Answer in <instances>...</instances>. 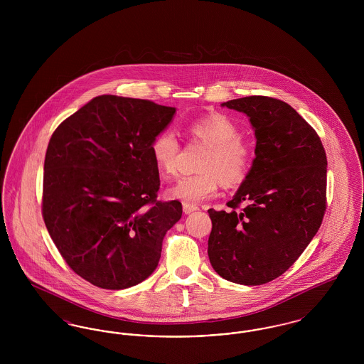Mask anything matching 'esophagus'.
<instances>
[{
  "mask_svg": "<svg viewBox=\"0 0 364 364\" xmlns=\"http://www.w3.org/2000/svg\"><path fill=\"white\" fill-rule=\"evenodd\" d=\"M198 206H195V205H188V203H183V211L186 213V214H190V213H193V211H196L198 210Z\"/></svg>",
  "mask_w": 364,
  "mask_h": 364,
  "instance_id": "esophagus-1",
  "label": "esophagus"
}]
</instances>
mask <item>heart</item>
Listing matches in <instances>:
<instances>
[{"mask_svg":"<svg viewBox=\"0 0 364 364\" xmlns=\"http://www.w3.org/2000/svg\"><path fill=\"white\" fill-rule=\"evenodd\" d=\"M187 134L192 140L208 147L199 171L202 173L181 177L168 195L188 205H198L217 195L220 181L226 187L240 184L247 177L252 161L250 143L239 135L236 122L225 114L213 113L191 122ZM150 151L158 171L165 177L178 172L180 143L171 129L159 132L153 139Z\"/></svg>","mask_w":364,"mask_h":364,"instance_id":"b5f03b06","label":"heart"}]
</instances>
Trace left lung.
Here are the masks:
<instances>
[{"mask_svg":"<svg viewBox=\"0 0 364 364\" xmlns=\"http://www.w3.org/2000/svg\"><path fill=\"white\" fill-rule=\"evenodd\" d=\"M223 106L247 114L257 146L230 210H208V259L230 282L262 285L294 264L322 224L328 159L318 134L291 105L252 95Z\"/></svg>","mask_w":364,"mask_h":364,"instance_id":"obj_1","label":"left lung"}]
</instances>
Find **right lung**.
I'll use <instances>...</instances> for the list:
<instances>
[{"label": "right lung", "mask_w": 364, "mask_h": 364, "mask_svg": "<svg viewBox=\"0 0 364 364\" xmlns=\"http://www.w3.org/2000/svg\"><path fill=\"white\" fill-rule=\"evenodd\" d=\"M176 107L100 95L53 132L45 156L42 215L70 269L104 289H125L158 266L162 240L181 218L156 200L153 139Z\"/></svg>", "instance_id": "1"}]
</instances>
